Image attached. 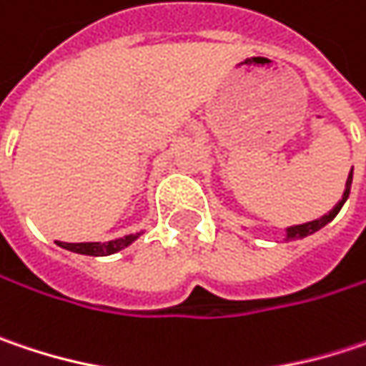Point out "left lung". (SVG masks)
I'll return each instance as SVG.
<instances>
[{
    "instance_id": "obj_1",
    "label": "left lung",
    "mask_w": 366,
    "mask_h": 366,
    "mask_svg": "<svg viewBox=\"0 0 366 366\" xmlns=\"http://www.w3.org/2000/svg\"><path fill=\"white\" fill-rule=\"evenodd\" d=\"M350 185H352V170H350V174H348V181H346V189H344V194H342V199L327 212L323 214L321 219H315V221H308V222H302V224H292V227H287L285 229V239H302V237H308V235H312V233H317L319 229H323L327 222H331L335 217H337V212L342 210V206L346 204V199L350 196Z\"/></svg>"
}]
</instances>
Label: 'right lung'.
Masks as SVG:
<instances>
[{
    "mask_svg": "<svg viewBox=\"0 0 366 366\" xmlns=\"http://www.w3.org/2000/svg\"><path fill=\"white\" fill-rule=\"evenodd\" d=\"M144 231L139 233H129L124 237H118V239H112V242H81V244H66V242H56L60 248L70 249L74 254H85V256H110V254H117L120 249L129 248L133 242H137L142 237Z\"/></svg>",
    "mask_w": 366,
    "mask_h": 366,
    "instance_id": "right-lung-1",
    "label": "right lung"
}]
</instances>
